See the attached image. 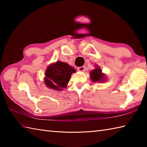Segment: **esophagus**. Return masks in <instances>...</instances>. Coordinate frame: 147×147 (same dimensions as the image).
<instances>
[{
    "label": "esophagus",
    "instance_id": "esophagus-1",
    "mask_svg": "<svg viewBox=\"0 0 147 147\" xmlns=\"http://www.w3.org/2000/svg\"><path fill=\"white\" fill-rule=\"evenodd\" d=\"M78 71H84L85 69V66H82V67H79L78 68Z\"/></svg>",
    "mask_w": 147,
    "mask_h": 147
}]
</instances>
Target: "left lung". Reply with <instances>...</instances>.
I'll return each instance as SVG.
<instances>
[{
  "mask_svg": "<svg viewBox=\"0 0 147 147\" xmlns=\"http://www.w3.org/2000/svg\"><path fill=\"white\" fill-rule=\"evenodd\" d=\"M90 78L92 82H102L105 81L104 74L102 73V69L98 66H96L95 69L90 72Z\"/></svg>",
  "mask_w": 147,
  "mask_h": 147,
  "instance_id": "8db88e82",
  "label": "left lung"
}]
</instances>
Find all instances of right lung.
Wrapping results in <instances>:
<instances>
[{
  "label": "right lung",
  "instance_id": "right-lung-1",
  "mask_svg": "<svg viewBox=\"0 0 147 147\" xmlns=\"http://www.w3.org/2000/svg\"><path fill=\"white\" fill-rule=\"evenodd\" d=\"M76 70L65 62L57 61L47 67L45 72V83L47 86L55 90L66 88L71 74Z\"/></svg>",
  "mask_w": 147,
  "mask_h": 147
}]
</instances>
